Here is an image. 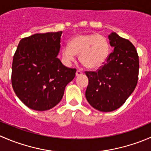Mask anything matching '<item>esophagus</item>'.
Listing matches in <instances>:
<instances>
[{"mask_svg":"<svg viewBox=\"0 0 151 151\" xmlns=\"http://www.w3.org/2000/svg\"><path fill=\"white\" fill-rule=\"evenodd\" d=\"M82 74H83V72H82L80 70H77V71H76V76H77V77H78V76L82 75Z\"/></svg>","mask_w":151,"mask_h":151,"instance_id":"esophagus-1","label":"esophagus"}]
</instances>
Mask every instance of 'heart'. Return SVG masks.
<instances>
[{
    "label": "heart",
    "instance_id": "obj_1",
    "mask_svg": "<svg viewBox=\"0 0 151 151\" xmlns=\"http://www.w3.org/2000/svg\"><path fill=\"white\" fill-rule=\"evenodd\" d=\"M109 46L102 35L96 33H80L70 40L68 46L62 49V57L69 64L79 55V60L85 68L98 69L104 65L108 57Z\"/></svg>",
    "mask_w": 151,
    "mask_h": 151
}]
</instances>
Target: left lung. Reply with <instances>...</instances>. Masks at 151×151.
Returning <instances> with one entry per match:
<instances>
[{"label": "left lung", "mask_w": 151, "mask_h": 151, "mask_svg": "<svg viewBox=\"0 0 151 151\" xmlns=\"http://www.w3.org/2000/svg\"><path fill=\"white\" fill-rule=\"evenodd\" d=\"M108 38L114 50L106 63L96 71H85L88 78L87 101L101 112L121 107L134 91L139 74V57L132 42L115 32Z\"/></svg>", "instance_id": "1"}]
</instances>
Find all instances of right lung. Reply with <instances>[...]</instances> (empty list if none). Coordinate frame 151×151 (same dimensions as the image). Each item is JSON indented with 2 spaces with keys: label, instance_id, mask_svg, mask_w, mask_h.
<instances>
[{
  "label": "right lung",
  "instance_id": "add662e5",
  "mask_svg": "<svg viewBox=\"0 0 151 151\" xmlns=\"http://www.w3.org/2000/svg\"><path fill=\"white\" fill-rule=\"evenodd\" d=\"M63 32L36 33L22 39L12 62L14 91L30 109L45 111L62 99L77 70L63 65L58 55Z\"/></svg>",
  "mask_w": 151,
  "mask_h": 151
}]
</instances>
